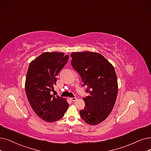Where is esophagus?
I'll list each match as a JSON object with an SVG mask.
<instances>
[{
	"instance_id": "obj_1",
	"label": "esophagus",
	"mask_w": 151,
	"mask_h": 151,
	"mask_svg": "<svg viewBox=\"0 0 151 151\" xmlns=\"http://www.w3.org/2000/svg\"><path fill=\"white\" fill-rule=\"evenodd\" d=\"M77 99L76 98V97H74V98H70V100H71V101H75L76 100H77Z\"/></svg>"
}]
</instances>
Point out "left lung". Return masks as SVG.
I'll list each match as a JSON object with an SVG mask.
<instances>
[{"instance_id": "1", "label": "left lung", "mask_w": 151, "mask_h": 151, "mask_svg": "<svg viewBox=\"0 0 151 151\" xmlns=\"http://www.w3.org/2000/svg\"><path fill=\"white\" fill-rule=\"evenodd\" d=\"M71 64L81 76L89 95L83 98L86 106L79 111L86 123L95 125L108 116L118 94V81L111 63L94 52H76L71 55Z\"/></svg>"}]
</instances>
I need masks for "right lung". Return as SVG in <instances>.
Returning a JSON list of instances; mask_svg holds the SVG:
<instances>
[{"label": "right lung", "instance_id": "right-lung-1", "mask_svg": "<svg viewBox=\"0 0 151 151\" xmlns=\"http://www.w3.org/2000/svg\"><path fill=\"white\" fill-rule=\"evenodd\" d=\"M68 55L63 52H46L29 64L25 81V92L35 113L43 120L51 123L64 115L69 107L65 99L51 95L58 75L67 63Z\"/></svg>", "mask_w": 151, "mask_h": 151}]
</instances>
